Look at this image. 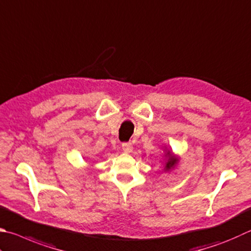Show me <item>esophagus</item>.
I'll list each match as a JSON object with an SVG mask.
<instances>
[{
	"instance_id": "esophagus-1",
	"label": "esophagus",
	"mask_w": 251,
	"mask_h": 251,
	"mask_svg": "<svg viewBox=\"0 0 251 251\" xmlns=\"http://www.w3.org/2000/svg\"><path fill=\"white\" fill-rule=\"evenodd\" d=\"M122 148L125 152H130L133 150V145H131V143H123Z\"/></svg>"
}]
</instances>
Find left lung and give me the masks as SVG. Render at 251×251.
Instances as JSON below:
<instances>
[{
    "label": "left lung",
    "mask_w": 251,
    "mask_h": 251,
    "mask_svg": "<svg viewBox=\"0 0 251 251\" xmlns=\"http://www.w3.org/2000/svg\"><path fill=\"white\" fill-rule=\"evenodd\" d=\"M167 154H168V156H170V158H169V160H168V162H167V166H166V168H167V169H170L171 167L175 166V163L176 162V160L175 158H173L172 153H170V151H168V152H167Z\"/></svg>",
    "instance_id": "8db88e82"
}]
</instances>
